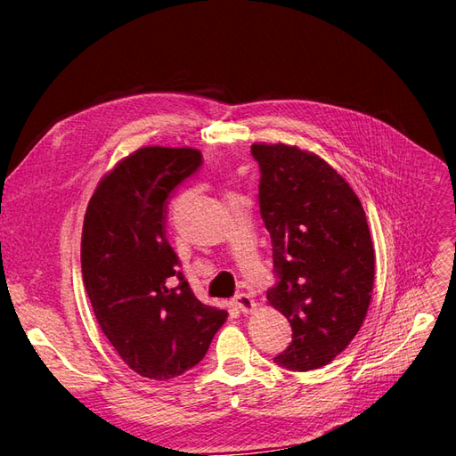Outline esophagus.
Masks as SVG:
<instances>
[{
  "label": "esophagus",
  "mask_w": 456,
  "mask_h": 456,
  "mask_svg": "<svg viewBox=\"0 0 456 456\" xmlns=\"http://www.w3.org/2000/svg\"><path fill=\"white\" fill-rule=\"evenodd\" d=\"M233 305H236V308L238 310H241L243 314H249V312H253L255 310V300H253V297L251 295H247V293H240V295H236V298H233Z\"/></svg>",
  "instance_id": "34e87169"
}]
</instances>
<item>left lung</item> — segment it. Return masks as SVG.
Segmentation results:
<instances>
[{"instance_id":"8db88e82","label":"left lung","mask_w":456,"mask_h":456,"mask_svg":"<svg viewBox=\"0 0 456 456\" xmlns=\"http://www.w3.org/2000/svg\"><path fill=\"white\" fill-rule=\"evenodd\" d=\"M258 203L270 232L275 285L270 306L293 329L273 362L289 370L330 363L363 325L375 249L362 201L320 156L287 144H253Z\"/></svg>"}]
</instances>
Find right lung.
I'll use <instances>...</instances> for the list:
<instances>
[{"label":"right lung","mask_w":456,"mask_h":456,"mask_svg":"<svg viewBox=\"0 0 456 456\" xmlns=\"http://www.w3.org/2000/svg\"><path fill=\"white\" fill-rule=\"evenodd\" d=\"M201 161L194 148H141L102 178L87 205L86 291L106 338L146 379L169 380L198 365L228 315L191 293L165 238L173 190Z\"/></svg>","instance_id":"1"}]
</instances>
